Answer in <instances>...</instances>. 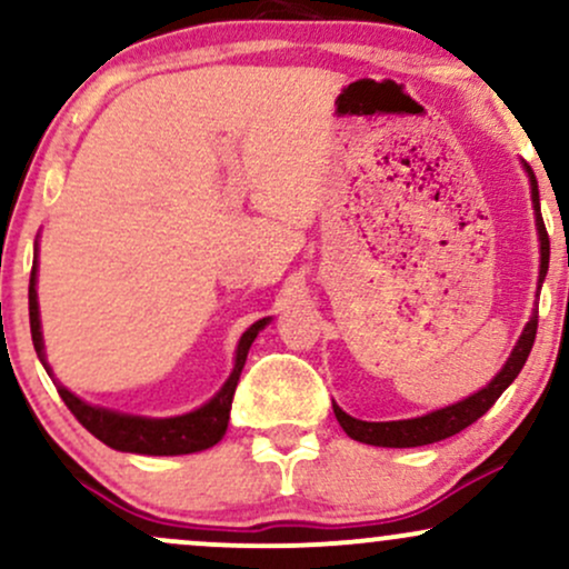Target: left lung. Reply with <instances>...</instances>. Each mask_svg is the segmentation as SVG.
<instances>
[{
  "label": "left lung",
  "mask_w": 569,
  "mask_h": 569,
  "mask_svg": "<svg viewBox=\"0 0 569 569\" xmlns=\"http://www.w3.org/2000/svg\"><path fill=\"white\" fill-rule=\"evenodd\" d=\"M527 176H530V187H532V208H535V224H538V234H540V278H538V289L543 286V278L548 272V253H551V246H548V232L543 224V217H540V198H538V179H535L532 168L527 166ZM535 335H538V312H532L530 323L525 326L521 331L519 342L511 352V358L506 361V367L498 371L492 382L487 388H481L479 393L468 396L466 401H457L452 407H443L430 411L426 417H415V420H393V422H363L356 420V417L345 415L342 409L335 403V415L342 426L345 433L350 439L361 441V443H371V447H426V443H436L441 439H449V436L460 433L468 426H473L481 415H487L489 407L502 396V390L511 385L516 377H519L521 367H525L527 356H530L532 345H535Z\"/></svg>",
  "instance_id": "1"
}]
</instances>
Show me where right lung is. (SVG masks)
<instances>
[{"mask_svg": "<svg viewBox=\"0 0 569 569\" xmlns=\"http://www.w3.org/2000/svg\"><path fill=\"white\" fill-rule=\"evenodd\" d=\"M29 323H31V342L42 361V367L48 369V375L53 377L48 361H44V345H42V329H39V307H37V262L31 267V280H29ZM270 323V318H262L240 337L238 352H234V369L230 380L224 382V388L208 403H202L200 409L189 411L181 417H166V420H152V417H133V415H120V411L103 409V407H90L82 398L69 393L61 382H56L58 396L63 398L71 415L82 422V428H88L98 441H103L107 447L120 449V452H136V455H192L202 452V449L213 447L221 441V436L227 433V422H230V409H232V396L238 388L240 371L246 367V356L251 342L257 339L259 331Z\"/></svg>", "mask_w": 569, "mask_h": 569, "instance_id": "right-lung-1", "label": "right lung"}]
</instances>
